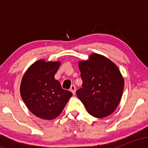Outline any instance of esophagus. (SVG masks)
<instances>
[{
	"label": "esophagus",
	"instance_id": "esophagus-1",
	"mask_svg": "<svg viewBox=\"0 0 148 148\" xmlns=\"http://www.w3.org/2000/svg\"><path fill=\"white\" fill-rule=\"evenodd\" d=\"M70 91L73 93V95H75L76 93V86L74 85H72L70 88Z\"/></svg>",
	"mask_w": 148,
	"mask_h": 148
}]
</instances>
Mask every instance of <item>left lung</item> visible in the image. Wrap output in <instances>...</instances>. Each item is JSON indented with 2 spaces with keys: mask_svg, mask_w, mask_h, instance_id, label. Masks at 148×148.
<instances>
[{
  "mask_svg": "<svg viewBox=\"0 0 148 148\" xmlns=\"http://www.w3.org/2000/svg\"><path fill=\"white\" fill-rule=\"evenodd\" d=\"M82 88L76 95L88 113L105 118L116 109L124 90V79L115 64L106 58L92 53L79 63Z\"/></svg>",
  "mask_w": 148,
  "mask_h": 148,
  "instance_id": "left-lung-1",
  "label": "left lung"
}]
</instances>
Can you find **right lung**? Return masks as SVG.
I'll use <instances>...</instances> for the list:
<instances>
[{"instance_id": "right-lung-1", "label": "right lung", "mask_w": 148, "mask_h": 148, "mask_svg": "<svg viewBox=\"0 0 148 148\" xmlns=\"http://www.w3.org/2000/svg\"><path fill=\"white\" fill-rule=\"evenodd\" d=\"M59 62L38 60L23 75L20 92L23 101L34 115L52 120L60 114L72 93L62 89L54 75Z\"/></svg>"}]
</instances>
